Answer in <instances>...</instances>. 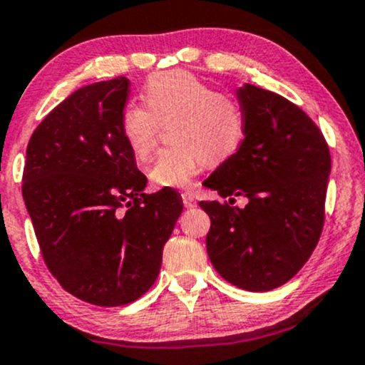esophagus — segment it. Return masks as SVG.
I'll use <instances>...</instances> for the list:
<instances>
[{
    "mask_svg": "<svg viewBox=\"0 0 365 365\" xmlns=\"http://www.w3.org/2000/svg\"><path fill=\"white\" fill-rule=\"evenodd\" d=\"M182 196V203L186 208H193L196 205V196L191 193V191H184L181 195Z\"/></svg>",
    "mask_w": 365,
    "mask_h": 365,
    "instance_id": "1",
    "label": "esophagus"
}]
</instances>
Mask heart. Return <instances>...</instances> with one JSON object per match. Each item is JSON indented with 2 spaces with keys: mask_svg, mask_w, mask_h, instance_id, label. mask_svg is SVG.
I'll list each match as a JSON object with an SVG mask.
<instances>
[{
  "mask_svg": "<svg viewBox=\"0 0 365 365\" xmlns=\"http://www.w3.org/2000/svg\"><path fill=\"white\" fill-rule=\"evenodd\" d=\"M145 105L128 103L120 134L138 162L148 160L158 124L169 122V148L158 153L150 179L163 187L187 186L205 162L220 163L240 150L245 117L231 96L215 93L187 72L153 73L143 88Z\"/></svg>",
  "mask_w": 365,
  "mask_h": 365,
  "instance_id": "1",
  "label": "heart"
}]
</instances>
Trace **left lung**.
<instances>
[{"mask_svg":"<svg viewBox=\"0 0 365 365\" xmlns=\"http://www.w3.org/2000/svg\"><path fill=\"white\" fill-rule=\"evenodd\" d=\"M240 150L203 186L229 203L200 202L210 215L207 252L224 279L248 292L288 282L312 255L322 224L331 155L324 136L302 108L279 94L243 84ZM249 198L232 207V195Z\"/></svg>","mask_w":365,"mask_h":365,"instance_id":"obj_1","label":"left lung"}]
</instances>
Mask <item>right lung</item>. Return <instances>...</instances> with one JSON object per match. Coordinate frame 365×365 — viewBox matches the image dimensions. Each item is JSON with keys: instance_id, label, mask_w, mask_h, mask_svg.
<instances>
[{"instance_id": "right-lung-1", "label": "right lung", "mask_w": 365, "mask_h": 365, "mask_svg": "<svg viewBox=\"0 0 365 365\" xmlns=\"http://www.w3.org/2000/svg\"><path fill=\"white\" fill-rule=\"evenodd\" d=\"M128 77L77 89L32 133L22 195L41 253L73 297L100 307L130 304L157 281L182 212L181 195H146L120 134Z\"/></svg>"}]
</instances>
